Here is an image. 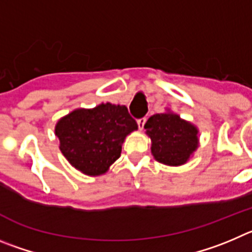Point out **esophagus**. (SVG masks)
Returning a JSON list of instances; mask_svg holds the SVG:
<instances>
[{
	"label": "esophagus",
	"instance_id": "esophagus-1",
	"mask_svg": "<svg viewBox=\"0 0 252 252\" xmlns=\"http://www.w3.org/2000/svg\"><path fill=\"white\" fill-rule=\"evenodd\" d=\"M146 118H140V119H138L137 123H138V126H139V129L142 130L143 128H144V124H146Z\"/></svg>",
	"mask_w": 252,
	"mask_h": 252
}]
</instances>
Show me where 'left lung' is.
Masks as SVG:
<instances>
[{
	"label": "left lung",
	"mask_w": 252,
	"mask_h": 252,
	"mask_svg": "<svg viewBox=\"0 0 252 252\" xmlns=\"http://www.w3.org/2000/svg\"><path fill=\"white\" fill-rule=\"evenodd\" d=\"M144 129L152 140L154 159L163 164H185L198 147V129L174 113L152 115Z\"/></svg>",
	"instance_id": "8db88e82"
}]
</instances>
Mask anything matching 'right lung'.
<instances>
[{
    "label": "right lung",
    "mask_w": 252,
    "mask_h": 252,
    "mask_svg": "<svg viewBox=\"0 0 252 252\" xmlns=\"http://www.w3.org/2000/svg\"><path fill=\"white\" fill-rule=\"evenodd\" d=\"M137 129L126 105L101 103L61 118L55 134L61 153L72 167L88 176H100L121 157L124 139Z\"/></svg>",
    "instance_id": "add662e5"
}]
</instances>
